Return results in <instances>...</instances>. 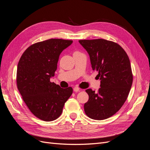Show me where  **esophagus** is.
I'll return each instance as SVG.
<instances>
[{"mask_svg":"<svg viewBox=\"0 0 150 150\" xmlns=\"http://www.w3.org/2000/svg\"><path fill=\"white\" fill-rule=\"evenodd\" d=\"M73 90H74V92H79L80 91V89L78 87H74Z\"/></svg>","mask_w":150,"mask_h":150,"instance_id":"esophagus-1","label":"esophagus"}]
</instances>
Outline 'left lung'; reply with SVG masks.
Segmentation results:
<instances>
[{
    "label": "left lung",
    "instance_id": "8db88e82",
    "mask_svg": "<svg viewBox=\"0 0 150 150\" xmlns=\"http://www.w3.org/2000/svg\"><path fill=\"white\" fill-rule=\"evenodd\" d=\"M88 52L93 71L101 80L98 92L86 90L89 100L84 104L86 115L95 120L108 118L118 111L128 96L133 83L129 57L119 44L103 39L80 40Z\"/></svg>",
    "mask_w": 150,
    "mask_h": 150
}]
</instances>
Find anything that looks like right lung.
I'll return each instance as SVG.
<instances>
[{
	"mask_svg": "<svg viewBox=\"0 0 150 150\" xmlns=\"http://www.w3.org/2000/svg\"><path fill=\"white\" fill-rule=\"evenodd\" d=\"M72 40L51 39L31 45L17 65V86L29 110L38 118L51 121L62 112L72 88H61L51 83L61 53Z\"/></svg>",
	"mask_w": 150,
	"mask_h": 150,
	"instance_id": "add662e5",
	"label": "right lung"
}]
</instances>
